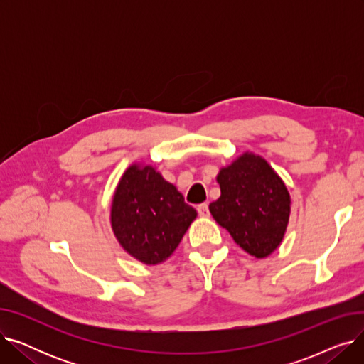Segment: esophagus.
Wrapping results in <instances>:
<instances>
[{"label":"esophagus","mask_w":364,"mask_h":364,"mask_svg":"<svg viewBox=\"0 0 364 364\" xmlns=\"http://www.w3.org/2000/svg\"><path fill=\"white\" fill-rule=\"evenodd\" d=\"M198 213L200 217H209V208H208V203H200L198 206Z\"/></svg>","instance_id":"obj_1"}]
</instances>
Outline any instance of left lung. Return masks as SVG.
<instances>
[{
	"mask_svg": "<svg viewBox=\"0 0 364 364\" xmlns=\"http://www.w3.org/2000/svg\"><path fill=\"white\" fill-rule=\"evenodd\" d=\"M221 196L209 205L214 220L243 251L269 257L282 243L291 214V196L261 156L245 153L217 177Z\"/></svg>",
	"mask_w": 364,
	"mask_h": 364,
	"instance_id": "1",
	"label": "left lung"
}]
</instances>
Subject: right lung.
Returning a JSON list of instances; mask_svg holds the SVG:
<instances>
[{
  "label": "right lung",
  "instance_id": "1",
  "mask_svg": "<svg viewBox=\"0 0 364 364\" xmlns=\"http://www.w3.org/2000/svg\"><path fill=\"white\" fill-rule=\"evenodd\" d=\"M196 215V209L155 168L131 165L114 192L110 221L131 257L155 265L176 251Z\"/></svg>",
  "mask_w": 364,
  "mask_h": 364
}]
</instances>
